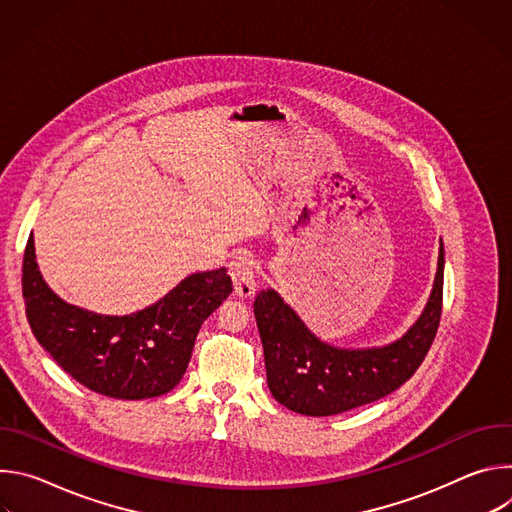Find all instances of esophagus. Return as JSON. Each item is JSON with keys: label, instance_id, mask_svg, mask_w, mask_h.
Wrapping results in <instances>:
<instances>
[{"label": "esophagus", "instance_id": "1", "mask_svg": "<svg viewBox=\"0 0 512 512\" xmlns=\"http://www.w3.org/2000/svg\"><path fill=\"white\" fill-rule=\"evenodd\" d=\"M229 275L235 285V296L241 300H247L255 294L257 289V271L255 263L249 257H237L229 265Z\"/></svg>", "mask_w": 512, "mask_h": 512}]
</instances>
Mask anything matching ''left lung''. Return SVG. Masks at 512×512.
<instances>
[{
  "label": "left lung",
  "mask_w": 512,
  "mask_h": 512,
  "mask_svg": "<svg viewBox=\"0 0 512 512\" xmlns=\"http://www.w3.org/2000/svg\"><path fill=\"white\" fill-rule=\"evenodd\" d=\"M444 245L429 302L413 328L383 348L344 350L318 340L273 289L257 294L253 312L263 342L267 385L283 407L326 417L373 403L413 377L442 318Z\"/></svg>",
  "instance_id": "left-lung-1"
}]
</instances>
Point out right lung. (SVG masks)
<instances>
[{
    "instance_id": "right-lung-1",
    "label": "right lung",
    "mask_w": 512,
    "mask_h": 512,
    "mask_svg": "<svg viewBox=\"0 0 512 512\" xmlns=\"http://www.w3.org/2000/svg\"><path fill=\"white\" fill-rule=\"evenodd\" d=\"M233 291L227 269L186 277L158 304L131 316H101L62 302L44 283L30 235L22 294L28 324L58 367L113 399H150L172 391L192 356L202 322Z\"/></svg>"
}]
</instances>
